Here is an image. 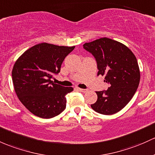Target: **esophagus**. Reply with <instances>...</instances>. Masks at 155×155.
<instances>
[{"label":"esophagus","mask_w":155,"mask_h":155,"mask_svg":"<svg viewBox=\"0 0 155 155\" xmlns=\"http://www.w3.org/2000/svg\"><path fill=\"white\" fill-rule=\"evenodd\" d=\"M78 90L79 91H81V92H84V93H85V92H86V91H87L88 90L87 89H81V88H78Z\"/></svg>","instance_id":"34e87169"}]
</instances>
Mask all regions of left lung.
Instances as JSON below:
<instances>
[{
    "mask_svg": "<svg viewBox=\"0 0 155 155\" xmlns=\"http://www.w3.org/2000/svg\"><path fill=\"white\" fill-rule=\"evenodd\" d=\"M97 62L99 74L105 76L107 90L96 91L97 100L91 107L102 114L110 115L124 109L137 91L140 83L137 58L127 46L103 38L84 44Z\"/></svg>",
    "mask_w": 155,
    "mask_h": 155,
    "instance_id": "left-lung-1",
    "label": "left lung"
}]
</instances>
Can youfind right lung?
<instances>
[{
	"label": "right lung",
	"instance_id": "1",
	"mask_svg": "<svg viewBox=\"0 0 155 155\" xmlns=\"http://www.w3.org/2000/svg\"><path fill=\"white\" fill-rule=\"evenodd\" d=\"M74 47L41 43L26 50L15 62L12 71L15 91L33 114L48 119L66 109V95L73 88L54 84L51 78L61 71L63 61Z\"/></svg>",
	"mask_w": 155,
	"mask_h": 155
}]
</instances>
